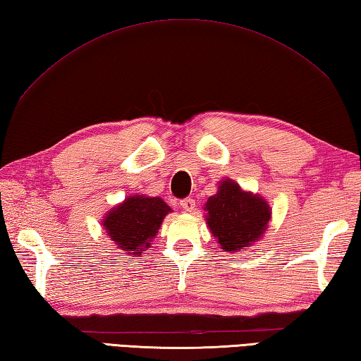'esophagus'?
<instances>
[{"mask_svg":"<svg viewBox=\"0 0 361 361\" xmlns=\"http://www.w3.org/2000/svg\"><path fill=\"white\" fill-rule=\"evenodd\" d=\"M180 207L183 209V212H193L196 207V202L193 198H185L180 201Z\"/></svg>","mask_w":361,"mask_h":361,"instance_id":"1","label":"esophagus"}]
</instances>
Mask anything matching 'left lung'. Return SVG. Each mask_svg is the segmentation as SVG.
Returning a JSON list of instances; mask_svg holds the SVG:
<instances>
[{"label": "left lung", "mask_w": 361, "mask_h": 361, "mask_svg": "<svg viewBox=\"0 0 361 361\" xmlns=\"http://www.w3.org/2000/svg\"><path fill=\"white\" fill-rule=\"evenodd\" d=\"M207 224L223 250L240 251L265 233L270 207L257 195L245 193L233 180H223L206 204Z\"/></svg>", "instance_id": "obj_1"}]
</instances>
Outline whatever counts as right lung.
Segmentation results:
<instances>
[{"label":"right lung","mask_w":361,"mask_h":361,"mask_svg":"<svg viewBox=\"0 0 361 361\" xmlns=\"http://www.w3.org/2000/svg\"><path fill=\"white\" fill-rule=\"evenodd\" d=\"M171 212L160 198L130 196L104 220L105 229L113 242L127 255H140L149 247V240L157 234L165 215Z\"/></svg>","instance_id":"1"}]
</instances>
